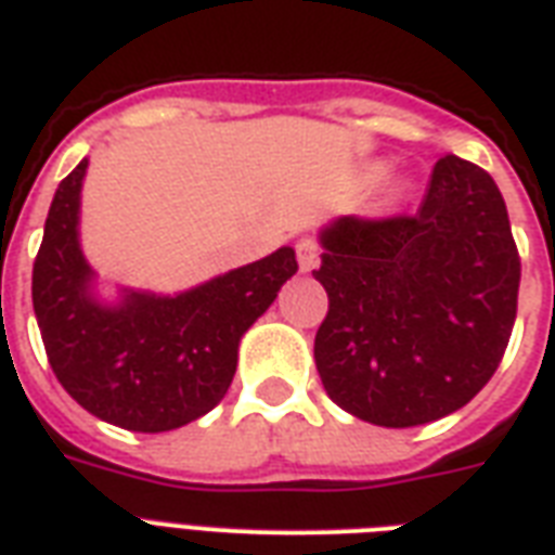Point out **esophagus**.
Instances as JSON below:
<instances>
[{
	"label": "esophagus",
	"instance_id": "esophagus-1",
	"mask_svg": "<svg viewBox=\"0 0 555 555\" xmlns=\"http://www.w3.org/2000/svg\"><path fill=\"white\" fill-rule=\"evenodd\" d=\"M296 259H299V268H302L305 273L317 268V264H320V244H317V238H311V235L299 238V242H296Z\"/></svg>",
	"mask_w": 555,
	"mask_h": 555
}]
</instances>
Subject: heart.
<instances>
[{"label": "heart", "instance_id": "heart-1", "mask_svg": "<svg viewBox=\"0 0 555 555\" xmlns=\"http://www.w3.org/2000/svg\"><path fill=\"white\" fill-rule=\"evenodd\" d=\"M379 172H383V167H369V178H379Z\"/></svg>", "mask_w": 555, "mask_h": 555}]
</instances>
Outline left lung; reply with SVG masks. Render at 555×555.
I'll return each mask as SVG.
<instances>
[{"instance_id":"8db88e82","label":"left lung","mask_w":555,"mask_h":555,"mask_svg":"<svg viewBox=\"0 0 555 555\" xmlns=\"http://www.w3.org/2000/svg\"><path fill=\"white\" fill-rule=\"evenodd\" d=\"M313 270L328 294L313 360L339 409L388 429L457 412L499 369L521 259L499 186L443 155L412 216H343Z\"/></svg>"}]
</instances>
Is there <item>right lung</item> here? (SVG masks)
Returning <instances> with one entry per match:
<instances>
[{
  "label": "right lung",
  "instance_id": "obj_1",
  "mask_svg": "<svg viewBox=\"0 0 555 555\" xmlns=\"http://www.w3.org/2000/svg\"><path fill=\"white\" fill-rule=\"evenodd\" d=\"M89 160L60 181L34 261V313L56 379L94 417L129 431L198 421L227 395L244 331L299 264L291 247L178 296L91 294L80 250V190Z\"/></svg>",
  "mask_w": 555,
  "mask_h": 555
}]
</instances>
